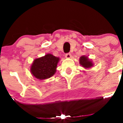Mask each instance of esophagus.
<instances>
[{"label": "esophagus", "instance_id": "obj_1", "mask_svg": "<svg viewBox=\"0 0 123 123\" xmlns=\"http://www.w3.org/2000/svg\"><path fill=\"white\" fill-rule=\"evenodd\" d=\"M71 54H70V53H68V54H65V58H68V59H69V58H71Z\"/></svg>", "mask_w": 123, "mask_h": 123}]
</instances>
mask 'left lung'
Listing matches in <instances>:
<instances>
[{"mask_svg":"<svg viewBox=\"0 0 123 123\" xmlns=\"http://www.w3.org/2000/svg\"><path fill=\"white\" fill-rule=\"evenodd\" d=\"M79 63L80 65L85 69H90L94 66V63L92 62V61L86 55H82L80 57Z\"/></svg>","mask_w":123,"mask_h":123,"instance_id":"1","label":"left lung"}]
</instances>
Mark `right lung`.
I'll list each match as a JSON object with an SVG mask.
<instances>
[{
    "instance_id": "obj_1",
    "label": "right lung",
    "mask_w": 123,
    "mask_h": 123,
    "mask_svg": "<svg viewBox=\"0 0 123 123\" xmlns=\"http://www.w3.org/2000/svg\"><path fill=\"white\" fill-rule=\"evenodd\" d=\"M60 60V58L51 54H47L43 57L36 58L31 66V74L39 80L50 78L56 72Z\"/></svg>"
}]
</instances>
